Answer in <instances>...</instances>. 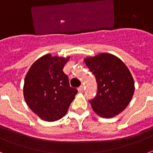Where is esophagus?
<instances>
[{
    "label": "esophagus",
    "mask_w": 153,
    "mask_h": 153,
    "mask_svg": "<svg viewBox=\"0 0 153 153\" xmlns=\"http://www.w3.org/2000/svg\"><path fill=\"white\" fill-rule=\"evenodd\" d=\"M78 91H79V92H80V93H82V92L83 91V86H82V85L80 86V87L78 88Z\"/></svg>",
    "instance_id": "34e87169"
}]
</instances>
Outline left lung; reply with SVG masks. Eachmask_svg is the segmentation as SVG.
Segmentation results:
<instances>
[{
  "mask_svg": "<svg viewBox=\"0 0 153 153\" xmlns=\"http://www.w3.org/2000/svg\"><path fill=\"white\" fill-rule=\"evenodd\" d=\"M84 62L97 82V94L89 101L94 111L103 118H111L122 112L135 91L133 78L125 64L108 53L85 58Z\"/></svg>",
  "mask_w": 153,
  "mask_h": 153,
  "instance_id": "8db88e82",
  "label": "left lung"
}]
</instances>
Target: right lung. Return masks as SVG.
Returning <instances> with one entry per match:
<instances>
[{
    "label": "right lung",
    "mask_w": 153,
    "mask_h": 153,
    "mask_svg": "<svg viewBox=\"0 0 153 153\" xmlns=\"http://www.w3.org/2000/svg\"><path fill=\"white\" fill-rule=\"evenodd\" d=\"M69 58L45 54L33 64L25 75V102L43 120L61 119L78 93L70 86L68 76L62 71Z\"/></svg>",
    "instance_id": "1"
}]
</instances>
